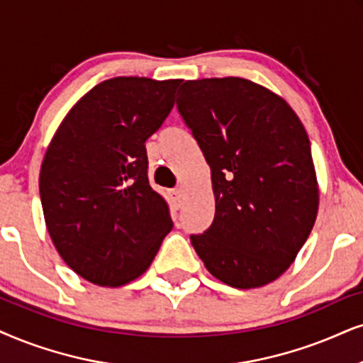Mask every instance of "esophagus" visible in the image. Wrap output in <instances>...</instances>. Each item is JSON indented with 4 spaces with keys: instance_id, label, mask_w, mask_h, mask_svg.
Returning <instances> with one entry per match:
<instances>
[{
    "instance_id": "1",
    "label": "esophagus",
    "mask_w": 363,
    "mask_h": 363,
    "mask_svg": "<svg viewBox=\"0 0 363 363\" xmlns=\"http://www.w3.org/2000/svg\"><path fill=\"white\" fill-rule=\"evenodd\" d=\"M171 197H172V203L176 204V208H181V204H182V189H181V187H176V189H172Z\"/></svg>"
}]
</instances>
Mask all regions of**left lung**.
Here are the masks:
<instances>
[{"mask_svg": "<svg viewBox=\"0 0 363 363\" xmlns=\"http://www.w3.org/2000/svg\"><path fill=\"white\" fill-rule=\"evenodd\" d=\"M177 108L211 167L213 224L191 235L219 281L264 286L290 268L318 213L303 123L281 97L238 77L187 80Z\"/></svg>", "mask_w": 363, "mask_h": 363, "instance_id": "1", "label": "left lung"}]
</instances>
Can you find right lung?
I'll return each mask as SVG.
<instances>
[{
    "label": "right lung",
    "mask_w": 363,
    "mask_h": 363,
    "mask_svg": "<svg viewBox=\"0 0 363 363\" xmlns=\"http://www.w3.org/2000/svg\"><path fill=\"white\" fill-rule=\"evenodd\" d=\"M181 80L117 77L67 113L40 171L45 223L62 259L99 286L139 278L172 229L149 186L145 140L174 107Z\"/></svg>",
    "instance_id": "add662e5"
}]
</instances>
